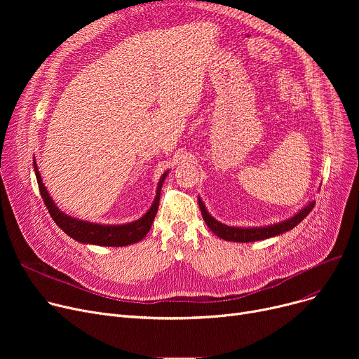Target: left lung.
Wrapping results in <instances>:
<instances>
[{
    "instance_id": "obj_1",
    "label": "left lung",
    "mask_w": 359,
    "mask_h": 359,
    "mask_svg": "<svg viewBox=\"0 0 359 359\" xmlns=\"http://www.w3.org/2000/svg\"><path fill=\"white\" fill-rule=\"evenodd\" d=\"M199 201V208H201V212H202V217L206 222V225H208L210 230L217 234L219 238H224L227 241H238V243H249V241H257V240H265V238H269V237H275L278 234H282L285 233L288 230H292L297 224H299L301 221H303L310 212L311 210L314 208V203L316 202H311L309 203L306 208L301 210L297 215H294L292 218H290L288 221H284V222H279V224H273V225H269V227H260V229H236V227H229V225L225 224H221L218 222L217 219H214L208 211L205 210V205L201 199Z\"/></svg>"
}]
</instances>
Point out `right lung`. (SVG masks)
<instances>
[{"label":"right lung","instance_id":"obj_1","mask_svg":"<svg viewBox=\"0 0 359 359\" xmlns=\"http://www.w3.org/2000/svg\"><path fill=\"white\" fill-rule=\"evenodd\" d=\"M34 172H36V179H37V184H39L42 199L46 205V208H48L52 219L56 222V225H58V227L65 234H68L69 237H72L74 240H77L80 243L96 244V246H109V248L128 246V244H134V243L141 241L147 236V233L151 229V225H153L154 217L157 214L161 186L167 176V173H164L161 176V179L158 182L154 203L142 218H140L135 222L125 224V225H100V224H91V222L75 219V218H71V217L62 214L58 208H56V205L52 202L45 184L42 183L39 170H37L36 163H34Z\"/></svg>","mask_w":359,"mask_h":359}]
</instances>
